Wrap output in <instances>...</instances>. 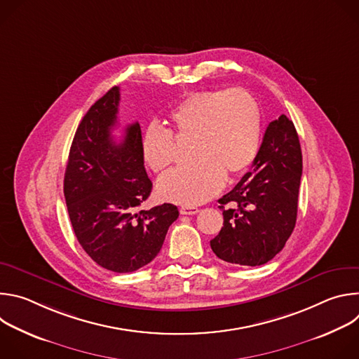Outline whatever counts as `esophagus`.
Wrapping results in <instances>:
<instances>
[{
    "label": "esophagus",
    "instance_id": "34e87169",
    "mask_svg": "<svg viewBox=\"0 0 359 359\" xmlns=\"http://www.w3.org/2000/svg\"><path fill=\"white\" fill-rule=\"evenodd\" d=\"M197 213H198L197 208H191V206H182L180 208V215H183V216H193V215H197Z\"/></svg>",
    "mask_w": 359,
    "mask_h": 359
}]
</instances>
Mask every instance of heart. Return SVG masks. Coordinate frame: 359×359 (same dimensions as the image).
<instances>
[{
  "instance_id": "heart-1",
  "label": "heart",
  "mask_w": 359,
  "mask_h": 359,
  "mask_svg": "<svg viewBox=\"0 0 359 359\" xmlns=\"http://www.w3.org/2000/svg\"><path fill=\"white\" fill-rule=\"evenodd\" d=\"M172 133L150 128L143 139V159L163 172L176 159V141L190 143L191 166L162 176L163 200L197 206L215 197L226 176L243 175L254 162L262 139L260 107L244 89H213L189 95L170 115Z\"/></svg>"
}]
</instances>
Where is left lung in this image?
<instances>
[{
  "label": "left lung",
  "instance_id": "obj_1",
  "mask_svg": "<svg viewBox=\"0 0 359 359\" xmlns=\"http://www.w3.org/2000/svg\"><path fill=\"white\" fill-rule=\"evenodd\" d=\"M301 175L299 139L281 115L269 123L251 172L219 200L224 223L210 241L219 259L254 267L276 257L295 227Z\"/></svg>",
  "mask_w": 359,
  "mask_h": 359
}]
</instances>
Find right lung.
Returning <instances> with one entry per match:
<instances>
[{
	"mask_svg": "<svg viewBox=\"0 0 359 359\" xmlns=\"http://www.w3.org/2000/svg\"><path fill=\"white\" fill-rule=\"evenodd\" d=\"M119 88L97 99L81 121L69 150L64 194L75 236L89 257L114 273H132L159 254L175 204L137 208L150 196L139 123L116 142Z\"/></svg>",
	"mask_w": 359,
	"mask_h": 359,
	"instance_id": "obj_1",
	"label": "right lung"
}]
</instances>
